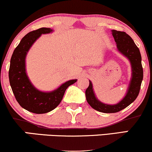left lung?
Masks as SVG:
<instances>
[{"label":"left lung","instance_id":"left-lung-1","mask_svg":"<svg viewBox=\"0 0 152 152\" xmlns=\"http://www.w3.org/2000/svg\"><path fill=\"white\" fill-rule=\"evenodd\" d=\"M113 36L117 43V47L122 54L129 58L132 69V76L127 94L123 100L116 105H106L100 102L95 96L91 82L86 90V97L88 103L97 111L105 113H118L125 109L134 102L140 94L141 84L143 79V68L142 65V56L140 49L126 32L122 31L112 30Z\"/></svg>","mask_w":152,"mask_h":152}]
</instances>
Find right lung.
Returning a JSON list of instances; mask_svg holds the SVG:
<instances>
[{"instance_id": "1", "label": "right lung", "mask_w": 152, "mask_h": 152, "mask_svg": "<svg viewBox=\"0 0 152 152\" xmlns=\"http://www.w3.org/2000/svg\"><path fill=\"white\" fill-rule=\"evenodd\" d=\"M52 32L50 28L42 27L27 33L15 49L10 59L9 81L15 99L24 109L36 114L52 111L61 103L66 88L77 80H70L56 90L44 93L37 90L25 72V56L35 40L42 34Z\"/></svg>"}]
</instances>
